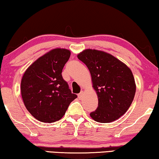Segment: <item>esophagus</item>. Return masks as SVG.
<instances>
[{
	"instance_id": "1",
	"label": "esophagus",
	"mask_w": 159,
	"mask_h": 159,
	"mask_svg": "<svg viewBox=\"0 0 159 159\" xmlns=\"http://www.w3.org/2000/svg\"><path fill=\"white\" fill-rule=\"evenodd\" d=\"M83 95H84V91L82 90L81 92H80V93L78 95V97H79V98H82V97H83Z\"/></svg>"
}]
</instances>
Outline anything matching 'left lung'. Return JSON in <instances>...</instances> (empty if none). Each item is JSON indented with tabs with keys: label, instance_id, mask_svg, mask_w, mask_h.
I'll use <instances>...</instances> for the list:
<instances>
[{
	"label": "left lung",
	"instance_id": "obj_1",
	"mask_svg": "<svg viewBox=\"0 0 159 159\" xmlns=\"http://www.w3.org/2000/svg\"><path fill=\"white\" fill-rule=\"evenodd\" d=\"M90 72L98 107L89 116L98 123H110L125 113L134 98L136 85L130 69L112 54L87 49L77 54Z\"/></svg>",
	"mask_w": 159,
	"mask_h": 159
}]
</instances>
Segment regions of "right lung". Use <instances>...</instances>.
<instances>
[{"instance_id":"right-lung-1","label":"right lung","mask_w":159,"mask_h":159,"mask_svg":"<svg viewBox=\"0 0 159 159\" xmlns=\"http://www.w3.org/2000/svg\"><path fill=\"white\" fill-rule=\"evenodd\" d=\"M71 52L57 48L36 59L25 71L20 82V93L28 111L43 123L60 120L72 101L77 98L72 93L62 78L64 64Z\"/></svg>"}]
</instances>
